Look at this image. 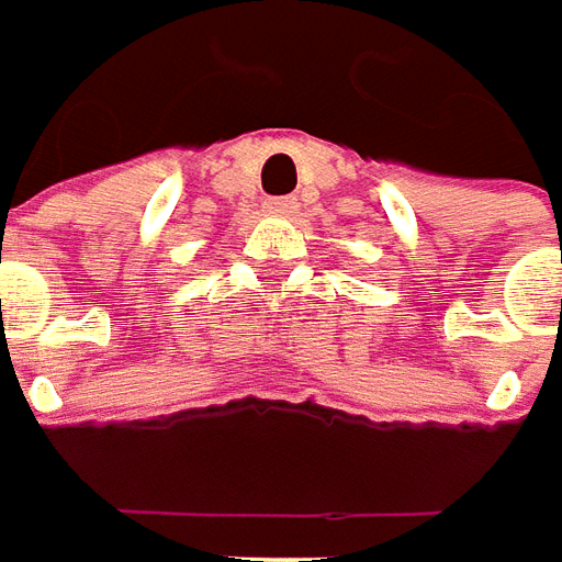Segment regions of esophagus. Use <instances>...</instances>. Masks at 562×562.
<instances>
[{"label":"esophagus","mask_w":562,"mask_h":562,"mask_svg":"<svg viewBox=\"0 0 562 562\" xmlns=\"http://www.w3.org/2000/svg\"><path fill=\"white\" fill-rule=\"evenodd\" d=\"M262 209L269 211V214H274V217H288V214L296 211V199H290V196L266 199V205H262Z\"/></svg>","instance_id":"1"}]
</instances>
